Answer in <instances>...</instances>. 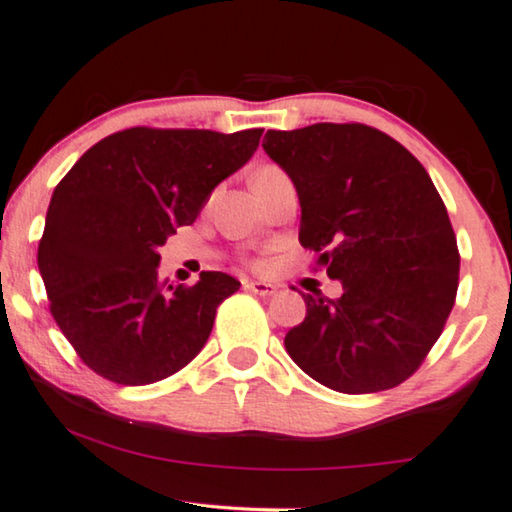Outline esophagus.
Segmentation results:
<instances>
[{
  "label": "esophagus",
  "instance_id": "1",
  "mask_svg": "<svg viewBox=\"0 0 512 512\" xmlns=\"http://www.w3.org/2000/svg\"><path fill=\"white\" fill-rule=\"evenodd\" d=\"M243 287H246L248 292L259 294V297H271V294L278 290L276 285L266 283V280H246V283H243Z\"/></svg>",
  "mask_w": 512,
  "mask_h": 512
}]
</instances>
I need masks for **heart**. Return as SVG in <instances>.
<instances>
[{
    "mask_svg": "<svg viewBox=\"0 0 512 512\" xmlns=\"http://www.w3.org/2000/svg\"><path fill=\"white\" fill-rule=\"evenodd\" d=\"M271 171H278V169L276 167H262L257 171V174H271Z\"/></svg>",
    "mask_w": 512,
    "mask_h": 512,
    "instance_id": "b5f03b06",
    "label": "heart"
}]
</instances>
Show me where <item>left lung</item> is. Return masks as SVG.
Listing matches in <instances>:
<instances>
[{"label":"left lung","mask_w":512,"mask_h":512,"mask_svg":"<svg viewBox=\"0 0 512 512\" xmlns=\"http://www.w3.org/2000/svg\"><path fill=\"white\" fill-rule=\"evenodd\" d=\"M266 155L299 192V241L343 283L338 299L304 294L285 348L343 394L383 392L420 369L455 306L457 236L427 169L362 122L266 132Z\"/></svg>","instance_id":"left-lung-1"}]
</instances>
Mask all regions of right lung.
Masks as SVG:
<instances>
[{
  "instance_id": "add662e5",
  "label": "right lung",
  "mask_w": 512,
  "mask_h": 512,
  "mask_svg": "<svg viewBox=\"0 0 512 512\" xmlns=\"http://www.w3.org/2000/svg\"><path fill=\"white\" fill-rule=\"evenodd\" d=\"M264 129L129 127L95 143L57 183L39 241L50 315L81 362L111 383L150 385L199 355L239 290L222 271L169 285L157 248L192 225Z\"/></svg>"
}]
</instances>
